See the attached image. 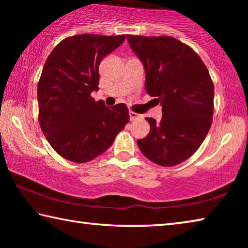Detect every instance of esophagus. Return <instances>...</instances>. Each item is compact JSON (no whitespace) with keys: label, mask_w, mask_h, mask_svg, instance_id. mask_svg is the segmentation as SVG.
<instances>
[{"label":"esophagus","mask_w":248,"mask_h":248,"mask_svg":"<svg viewBox=\"0 0 248 248\" xmlns=\"http://www.w3.org/2000/svg\"><path fill=\"white\" fill-rule=\"evenodd\" d=\"M129 116H130V119H131V120L141 119V115L137 114V112H133V111H129Z\"/></svg>","instance_id":"1"}]
</instances>
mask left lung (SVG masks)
I'll return each instance as SVG.
<instances>
[{
	"mask_svg": "<svg viewBox=\"0 0 248 248\" xmlns=\"http://www.w3.org/2000/svg\"><path fill=\"white\" fill-rule=\"evenodd\" d=\"M145 70V91L162 106V119L146 118L150 132L138 145L145 157L174 166L194 154L212 124L215 87L194 50L173 37L128 35Z\"/></svg>",
	"mask_w": 248,
	"mask_h": 248,
	"instance_id": "8db88e82",
	"label": "left lung"
}]
</instances>
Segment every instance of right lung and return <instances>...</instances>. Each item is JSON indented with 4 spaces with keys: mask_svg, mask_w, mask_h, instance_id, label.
Segmentation results:
<instances>
[{
    "mask_svg": "<svg viewBox=\"0 0 248 248\" xmlns=\"http://www.w3.org/2000/svg\"><path fill=\"white\" fill-rule=\"evenodd\" d=\"M124 35H83L62 40L44 65L37 89L39 124L50 145L69 161L85 163L107 151L129 123L124 104L95 102L98 68Z\"/></svg>",
    "mask_w": 248,
    "mask_h": 248,
    "instance_id": "obj_1",
    "label": "right lung"
}]
</instances>
